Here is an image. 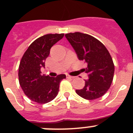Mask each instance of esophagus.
I'll return each instance as SVG.
<instances>
[{
  "label": "esophagus",
  "instance_id": "34e87169",
  "mask_svg": "<svg viewBox=\"0 0 133 133\" xmlns=\"http://www.w3.org/2000/svg\"><path fill=\"white\" fill-rule=\"evenodd\" d=\"M66 77L69 78V79H74V78H75V77L71 76V75H66Z\"/></svg>",
  "mask_w": 133,
  "mask_h": 133
}]
</instances>
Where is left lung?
I'll return each mask as SVG.
<instances>
[{"mask_svg": "<svg viewBox=\"0 0 133 133\" xmlns=\"http://www.w3.org/2000/svg\"><path fill=\"white\" fill-rule=\"evenodd\" d=\"M79 60L87 63L89 74L83 89L76 90L81 97L95 100L101 97L110 89L114 74L112 58L105 46L92 36L75 32L65 35Z\"/></svg>", "mask_w": 133, "mask_h": 133, "instance_id": "left-lung-1", "label": "left lung"}]
</instances>
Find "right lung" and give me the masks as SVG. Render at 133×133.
Returning a JSON list of instances; mask_svg holds the SVG:
<instances>
[{"label":"right lung","mask_w":133,"mask_h":133,"mask_svg":"<svg viewBox=\"0 0 133 133\" xmlns=\"http://www.w3.org/2000/svg\"><path fill=\"white\" fill-rule=\"evenodd\" d=\"M64 34H48L37 38L23 54L19 66V85L25 95L32 101L45 104L56 98L64 74L56 77L41 75L45 60L54 44L64 37Z\"/></svg>","instance_id":"right-lung-1"}]
</instances>
